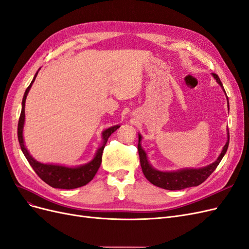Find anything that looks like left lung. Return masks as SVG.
I'll list each match as a JSON object with an SVG mask.
<instances>
[{
  "label": "left lung",
  "mask_w": 249,
  "mask_h": 249,
  "mask_svg": "<svg viewBox=\"0 0 249 249\" xmlns=\"http://www.w3.org/2000/svg\"><path fill=\"white\" fill-rule=\"evenodd\" d=\"M214 79L217 81V83L220 85L221 89H224L225 93L226 90L222 87V83L219 79V77L216 74H212ZM227 96V93H226ZM228 100V97H227ZM228 107H229V100H228ZM230 109V107H229ZM139 135V143H138V151H139V158H140V164L141 168L143 171L144 176L146 177L149 182H151L153 185H157L159 187L165 188V190L169 191H178V190H183V188L187 187H192V186H198L201 183H203L205 180H206L211 174L214 170L216 169L220 160L224 158L226 154L228 147H229V142H230V134L228 131V140L227 143L225 144L224 148H222L219 157L217 160L212 162V164L203 167V168H191V169H181L178 171H170V172H165V171H159L157 169H154L148 161L146 152L144 151V149L141 146V140H142V136Z\"/></svg>",
  "instance_id": "obj_1"
}]
</instances>
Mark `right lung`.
Returning <instances> with one entry per match:
<instances>
[{
	"instance_id": "add662e5",
	"label": "right lung",
	"mask_w": 249,
	"mask_h": 249,
	"mask_svg": "<svg viewBox=\"0 0 249 249\" xmlns=\"http://www.w3.org/2000/svg\"><path fill=\"white\" fill-rule=\"evenodd\" d=\"M40 70V69H39ZM38 70V72H39ZM38 72L34 76V78L31 84L25 89L23 95L22 103H21V113L18 121V126H17V136H18V141L20 148L24 154L25 159L28 160L30 165L34 169V171L37 173V175L46 182L48 185L53 186L54 188H63V190H72V188H77L88 184L90 180L95 177L98 170L101 166L102 162V154L104 150L107 140L111 134L114 133L117 128L121 125H113L111 127L106 128L105 131L102 132V140L103 144L102 146L97 150L95 158H93L88 164H84L78 167H66L62 165H54V164H43L34 159L30 152L28 151L27 147L24 145L23 141V125H24V106H25V100H27L28 93L32 88V84L35 81Z\"/></svg>"
}]
</instances>
